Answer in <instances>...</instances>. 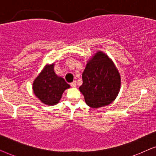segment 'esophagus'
<instances>
[{
    "label": "esophagus",
    "instance_id": "1",
    "mask_svg": "<svg viewBox=\"0 0 156 156\" xmlns=\"http://www.w3.org/2000/svg\"><path fill=\"white\" fill-rule=\"evenodd\" d=\"M70 85H71L72 87H76V81H74L73 82H72L71 84H70Z\"/></svg>",
    "mask_w": 156,
    "mask_h": 156
}]
</instances>
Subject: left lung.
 <instances>
[{"mask_svg":"<svg viewBox=\"0 0 156 156\" xmlns=\"http://www.w3.org/2000/svg\"><path fill=\"white\" fill-rule=\"evenodd\" d=\"M80 91L91 108L107 106L116 99L121 88V76L112 59L97 51L87 61Z\"/></svg>","mask_w":156,"mask_h":156,"instance_id":"8db88e82","label":"left lung"}]
</instances>
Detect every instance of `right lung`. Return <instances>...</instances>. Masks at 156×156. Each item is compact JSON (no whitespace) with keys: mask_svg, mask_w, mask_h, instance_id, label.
I'll use <instances>...</instances> for the list:
<instances>
[{"mask_svg":"<svg viewBox=\"0 0 156 156\" xmlns=\"http://www.w3.org/2000/svg\"><path fill=\"white\" fill-rule=\"evenodd\" d=\"M55 64L46 65L33 83V92L42 103L53 106L60 101L64 91L70 86L65 80L57 75Z\"/></svg>","mask_w":156,"mask_h":156,"instance_id":"add662e5","label":"right lung"}]
</instances>
